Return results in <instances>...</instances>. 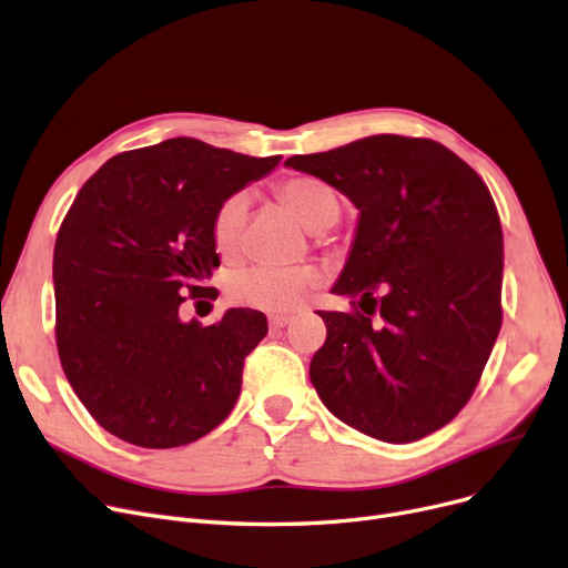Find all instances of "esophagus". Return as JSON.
<instances>
[{"label": "esophagus", "mask_w": 568, "mask_h": 568, "mask_svg": "<svg viewBox=\"0 0 568 568\" xmlns=\"http://www.w3.org/2000/svg\"><path fill=\"white\" fill-rule=\"evenodd\" d=\"M267 323H270V328H284L291 323V316L288 314H270Z\"/></svg>", "instance_id": "obj_1"}]
</instances>
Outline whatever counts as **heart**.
Segmentation results:
<instances>
[{
    "label": "heart",
    "mask_w": 568,
    "mask_h": 568,
    "mask_svg": "<svg viewBox=\"0 0 568 568\" xmlns=\"http://www.w3.org/2000/svg\"><path fill=\"white\" fill-rule=\"evenodd\" d=\"M282 199L295 210L303 224L321 233L339 220V199L333 189L316 178H291L280 186ZM250 192L240 189L226 196L212 217L214 247L222 256L237 254L250 214ZM318 282V267L254 263L237 267L229 277V298L235 305L256 310H293L303 303L307 291Z\"/></svg>",
    "instance_id": "1"
}]
</instances>
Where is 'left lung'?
Listing matches in <instances>:
<instances>
[{
  "label": "left lung",
  "mask_w": 568,
  "mask_h": 568,
  "mask_svg": "<svg viewBox=\"0 0 568 568\" xmlns=\"http://www.w3.org/2000/svg\"><path fill=\"white\" fill-rule=\"evenodd\" d=\"M284 164L361 210L333 286L354 310L318 312L328 337L310 379L321 402L388 444L432 435L469 402L501 328L504 237L490 189L442 143L395 133Z\"/></svg>",
  "instance_id": "obj_1"
}]
</instances>
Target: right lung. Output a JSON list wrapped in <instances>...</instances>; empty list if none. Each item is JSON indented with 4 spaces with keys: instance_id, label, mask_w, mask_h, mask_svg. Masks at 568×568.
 <instances>
[{
    "instance_id": "right-lung-1",
    "label": "right lung",
    "mask_w": 568,
    "mask_h": 568,
    "mask_svg": "<svg viewBox=\"0 0 568 568\" xmlns=\"http://www.w3.org/2000/svg\"><path fill=\"white\" fill-rule=\"evenodd\" d=\"M280 159L171 139L108 159L69 207L52 256L60 363L122 442L192 444L235 407L265 314L237 307L201 326L180 305L217 295L205 286L220 265L214 210Z\"/></svg>"
}]
</instances>
